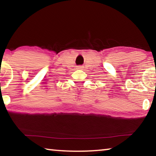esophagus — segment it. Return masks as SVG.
Listing matches in <instances>:
<instances>
[{"mask_svg": "<svg viewBox=\"0 0 156 156\" xmlns=\"http://www.w3.org/2000/svg\"><path fill=\"white\" fill-rule=\"evenodd\" d=\"M77 69H83V66H77Z\"/></svg>", "mask_w": 156, "mask_h": 156, "instance_id": "obj_1", "label": "esophagus"}]
</instances>
